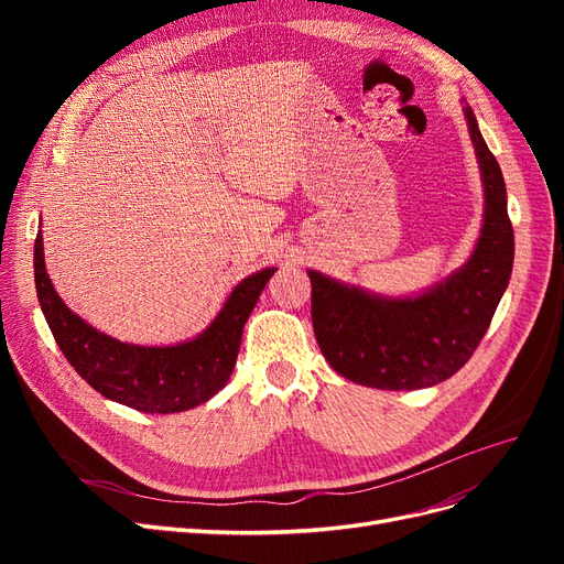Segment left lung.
I'll return each mask as SVG.
<instances>
[{
    "label": "left lung",
    "instance_id": "left-lung-1",
    "mask_svg": "<svg viewBox=\"0 0 564 564\" xmlns=\"http://www.w3.org/2000/svg\"><path fill=\"white\" fill-rule=\"evenodd\" d=\"M464 115L485 193L482 228L470 259L416 296L373 294L308 270L319 350L352 383L416 390L447 381L480 346L506 292L516 256L506 183L470 106Z\"/></svg>",
    "mask_w": 564,
    "mask_h": 564
}]
</instances>
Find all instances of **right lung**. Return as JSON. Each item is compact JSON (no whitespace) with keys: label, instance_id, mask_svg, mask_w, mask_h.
Returning <instances> with one entry per match:
<instances>
[{"label":"right lung","instance_id":"right-lung-1","mask_svg":"<svg viewBox=\"0 0 564 564\" xmlns=\"http://www.w3.org/2000/svg\"><path fill=\"white\" fill-rule=\"evenodd\" d=\"M275 268L235 284L224 308L195 338L174 346H135L91 327L56 294L44 263L42 230L35 240V286L58 348L100 395L145 414H176L212 400L240 352L242 329Z\"/></svg>","mask_w":564,"mask_h":564}]
</instances>
